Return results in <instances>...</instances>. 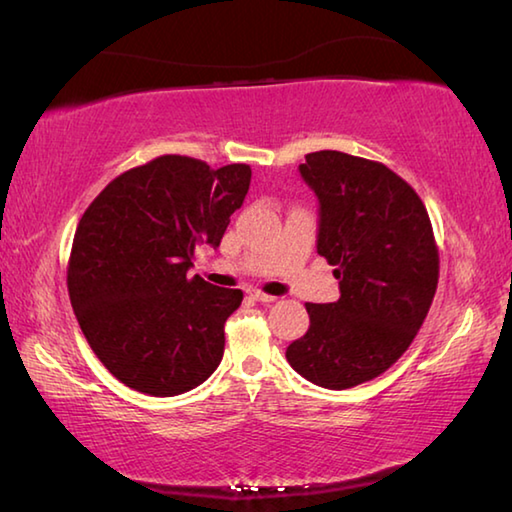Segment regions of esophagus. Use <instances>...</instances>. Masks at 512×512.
<instances>
[{
  "mask_svg": "<svg viewBox=\"0 0 512 512\" xmlns=\"http://www.w3.org/2000/svg\"><path fill=\"white\" fill-rule=\"evenodd\" d=\"M250 298L257 300V302H273V300H275V296H268V293L259 291V289H253V291H250Z\"/></svg>",
  "mask_w": 512,
  "mask_h": 512,
  "instance_id": "esophagus-1",
  "label": "esophagus"
}]
</instances>
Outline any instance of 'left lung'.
<instances>
[{
    "mask_svg": "<svg viewBox=\"0 0 512 512\" xmlns=\"http://www.w3.org/2000/svg\"><path fill=\"white\" fill-rule=\"evenodd\" d=\"M300 176L318 196V253L334 266L341 298L307 302L309 329L287 361L311 384L345 391L409 350L436 296L438 246L427 207L386 164L316 151Z\"/></svg>",
    "mask_w": 512,
    "mask_h": 512,
    "instance_id": "obj_1",
    "label": "left lung"
}]
</instances>
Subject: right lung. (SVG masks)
Wrapping results in <instances>:
<instances>
[{
  "mask_svg": "<svg viewBox=\"0 0 512 512\" xmlns=\"http://www.w3.org/2000/svg\"><path fill=\"white\" fill-rule=\"evenodd\" d=\"M250 176L248 164L160 155L117 176L81 216L69 300L94 354L133 391L187 393L221 363L223 325L244 293L187 271L198 244H221Z\"/></svg>",
  "mask_w": 512,
  "mask_h": 512,
  "instance_id": "right-lung-1",
  "label": "right lung"
}]
</instances>
